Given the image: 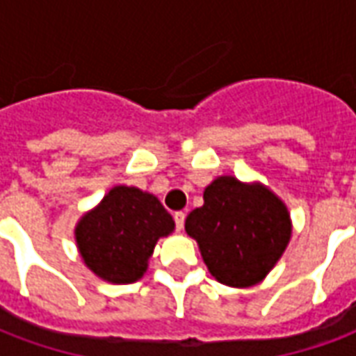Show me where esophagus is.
Here are the masks:
<instances>
[{
    "instance_id": "1",
    "label": "esophagus",
    "mask_w": 356,
    "mask_h": 356,
    "mask_svg": "<svg viewBox=\"0 0 356 356\" xmlns=\"http://www.w3.org/2000/svg\"><path fill=\"white\" fill-rule=\"evenodd\" d=\"M173 221H175V229L181 231L183 225H185V213H183V211H175V213H173Z\"/></svg>"
}]
</instances>
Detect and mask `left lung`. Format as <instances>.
I'll list each match as a JSON object with an SVG mask.
<instances>
[{
    "label": "left lung",
    "instance_id": "left-lung-1",
    "mask_svg": "<svg viewBox=\"0 0 356 356\" xmlns=\"http://www.w3.org/2000/svg\"><path fill=\"white\" fill-rule=\"evenodd\" d=\"M185 231L198 242L204 263L232 288L261 282L282 257L291 236L284 202L267 186L236 177H217L204 191V206L193 209Z\"/></svg>",
    "mask_w": 356,
    "mask_h": 356
}]
</instances>
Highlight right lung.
<instances>
[{
    "label": "right lung",
    "mask_w": 356,
    "mask_h": 356,
    "mask_svg": "<svg viewBox=\"0 0 356 356\" xmlns=\"http://www.w3.org/2000/svg\"><path fill=\"white\" fill-rule=\"evenodd\" d=\"M173 229V217L154 194L118 185L76 225V244L99 278L131 284L147 273L158 238Z\"/></svg>",
    "instance_id": "add662e5"
}]
</instances>
